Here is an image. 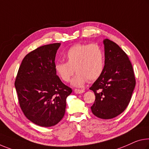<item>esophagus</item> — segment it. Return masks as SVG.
Here are the masks:
<instances>
[{
	"label": "esophagus",
	"instance_id": "obj_1",
	"mask_svg": "<svg viewBox=\"0 0 149 149\" xmlns=\"http://www.w3.org/2000/svg\"><path fill=\"white\" fill-rule=\"evenodd\" d=\"M74 91H75V93H76L80 94V93H83L85 91L84 90V89H75Z\"/></svg>",
	"mask_w": 149,
	"mask_h": 149
}]
</instances>
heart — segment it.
Here are the masks:
<instances>
[{
  "label": "heart",
  "instance_id": "b5f03b06",
  "mask_svg": "<svg viewBox=\"0 0 149 149\" xmlns=\"http://www.w3.org/2000/svg\"><path fill=\"white\" fill-rule=\"evenodd\" d=\"M64 58L66 62H56L54 69L65 82H69L74 72H76L72 81L75 86H81L87 80L92 81L98 79L104 69V53L97 44H75L66 52Z\"/></svg>",
  "mask_w": 149,
  "mask_h": 149
}]
</instances>
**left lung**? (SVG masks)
Masks as SVG:
<instances>
[{
  "mask_svg": "<svg viewBox=\"0 0 149 149\" xmlns=\"http://www.w3.org/2000/svg\"><path fill=\"white\" fill-rule=\"evenodd\" d=\"M105 65L102 74L90 87L95 95L94 115L109 119L125 110L136 84L133 66L127 54L109 39L103 40Z\"/></svg>",
  "mask_w": 149,
  "mask_h": 149,
  "instance_id": "1",
  "label": "left lung"
}]
</instances>
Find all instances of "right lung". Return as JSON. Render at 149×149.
<instances>
[{
    "instance_id": "right-lung-1",
    "label": "right lung",
    "mask_w": 149,
    "mask_h": 149,
    "mask_svg": "<svg viewBox=\"0 0 149 149\" xmlns=\"http://www.w3.org/2000/svg\"><path fill=\"white\" fill-rule=\"evenodd\" d=\"M60 43L44 45L24 58L15 79L22 112L30 121L52 127L64 116L66 98L72 92L62 83L54 69Z\"/></svg>"
}]
</instances>
